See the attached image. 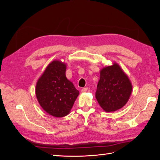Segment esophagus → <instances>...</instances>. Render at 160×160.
Masks as SVG:
<instances>
[{"mask_svg": "<svg viewBox=\"0 0 160 160\" xmlns=\"http://www.w3.org/2000/svg\"><path fill=\"white\" fill-rule=\"evenodd\" d=\"M88 88H84L81 89V92L82 93H85V92L88 91Z\"/></svg>", "mask_w": 160, "mask_h": 160, "instance_id": "obj_1", "label": "esophagus"}]
</instances>
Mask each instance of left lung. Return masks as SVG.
Listing matches in <instances>:
<instances>
[{
  "label": "left lung",
  "mask_w": 160,
  "mask_h": 160,
  "mask_svg": "<svg viewBox=\"0 0 160 160\" xmlns=\"http://www.w3.org/2000/svg\"><path fill=\"white\" fill-rule=\"evenodd\" d=\"M95 98L106 112L115 111L127 103L132 92V85L120 66L105 67L100 71Z\"/></svg>",
  "instance_id": "1"
}]
</instances>
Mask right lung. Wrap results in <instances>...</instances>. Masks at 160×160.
Listing matches in <instances>:
<instances>
[{"label": "right lung", "instance_id": "obj_1", "mask_svg": "<svg viewBox=\"0 0 160 160\" xmlns=\"http://www.w3.org/2000/svg\"><path fill=\"white\" fill-rule=\"evenodd\" d=\"M66 64L55 60L49 64L38 79L35 93L41 108L53 117L67 115L79 92L67 79Z\"/></svg>", "mask_w": 160, "mask_h": 160}]
</instances>
